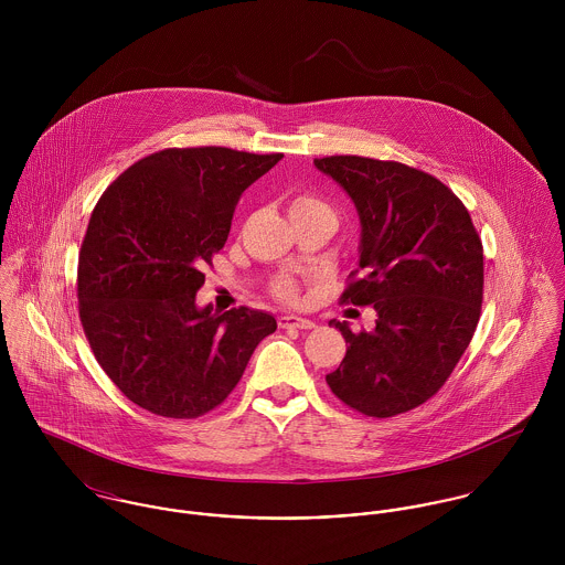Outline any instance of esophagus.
Masks as SVG:
<instances>
[{"instance_id": "1", "label": "esophagus", "mask_w": 565, "mask_h": 565, "mask_svg": "<svg viewBox=\"0 0 565 565\" xmlns=\"http://www.w3.org/2000/svg\"><path fill=\"white\" fill-rule=\"evenodd\" d=\"M278 323H280V328H302V330H309L316 326L313 320H307L300 316H280Z\"/></svg>"}]
</instances>
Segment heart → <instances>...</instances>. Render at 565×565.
Masks as SVG:
<instances>
[{
    "mask_svg": "<svg viewBox=\"0 0 565 565\" xmlns=\"http://www.w3.org/2000/svg\"><path fill=\"white\" fill-rule=\"evenodd\" d=\"M313 209H328L323 202L311 198V195H296L291 200V206H289V213H298V211H313ZM274 291L282 298V300H294L296 298V285L294 280L289 278H280L276 285H274Z\"/></svg>",
    "mask_w": 565,
    "mask_h": 565,
    "instance_id": "heart-1",
    "label": "heart"
}]
</instances>
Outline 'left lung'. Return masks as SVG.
<instances>
[{
	"mask_svg": "<svg viewBox=\"0 0 565 565\" xmlns=\"http://www.w3.org/2000/svg\"><path fill=\"white\" fill-rule=\"evenodd\" d=\"M316 167L352 200L361 278L343 302L372 305L376 326L341 330L348 350L326 376L332 394L392 417L439 392L472 341L483 302V245L461 200L403 162L326 157Z\"/></svg>",
	"mask_w": 565,
	"mask_h": 565,
	"instance_id": "1",
	"label": "left lung"
}]
</instances>
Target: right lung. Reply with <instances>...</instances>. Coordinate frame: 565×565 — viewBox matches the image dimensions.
Returning a JSON list of instances; mask_svg holds the SVG:
<instances>
[{
	"label": "right lung",
	"mask_w": 565,
	"mask_h": 565,
	"mask_svg": "<svg viewBox=\"0 0 565 565\" xmlns=\"http://www.w3.org/2000/svg\"><path fill=\"white\" fill-rule=\"evenodd\" d=\"M282 154L162 150L128 167L93 209L78 260L84 334L108 379L164 417L224 403L276 320L198 307L243 191Z\"/></svg>",
	"instance_id": "1"
}]
</instances>
